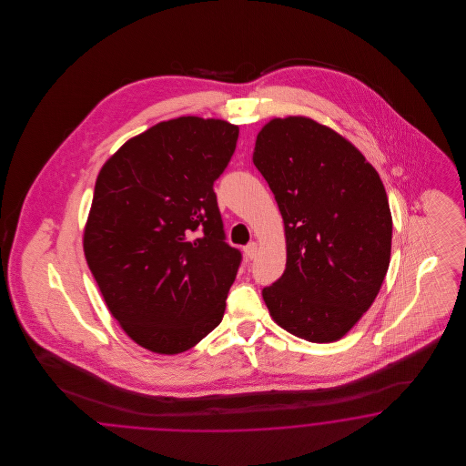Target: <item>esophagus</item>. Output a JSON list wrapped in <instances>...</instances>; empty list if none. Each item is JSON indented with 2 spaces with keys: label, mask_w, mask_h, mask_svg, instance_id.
Masks as SVG:
<instances>
[{
  "label": "esophagus",
  "mask_w": 466,
  "mask_h": 466,
  "mask_svg": "<svg viewBox=\"0 0 466 466\" xmlns=\"http://www.w3.org/2000/svg\"><path fill=\"white\" fill-rule=\"evenodd\" d=\"M244 255H246V258H249V260H253L255 257H257V253H258V246L257 243H248L243 248Z\"/></svg>",
  "instance_id": "obj_1"
}]
</instances>
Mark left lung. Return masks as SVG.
Returning <instances> with one entry per match:
<instances>
[{"label": "left lung", "mask_w": 466, "mask_h": 466, "mask_svg": "<svg viewBox=\"0 0 466 466\" xmlns=\"http://www.w3.org/2000/svg\"><path fill=\"white\" fill-rule=\"evenodd\" d=\"M253 164L279 206L287 268L262 289L272 319L309 342L350 332L376 300L393 220L372 164L346 137L308 116L272 118Z\"/></svg>", "instance_id": "8db88e82"}]
</instances>
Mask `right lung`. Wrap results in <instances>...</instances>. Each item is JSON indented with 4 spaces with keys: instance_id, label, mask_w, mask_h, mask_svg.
Returning a JSON list of instances; mask_svg holds the SVG:
<instances>
[{
    "instance_id": "obj_1",
    "label": "right lung",
    "mask_w": 466,
    "mask_h": 466,
    "mask_svg": "<svg viewBox=\"0 0 466 466\" xmlns=\"http://www.w3.org/2000/svg\"><path fill=\"white\" fill-rule=\"evenodd\" d=\"M238 136L218 118L160 122L96 179L86 258L113 318L148 351L183 353L222 321L243 257L225 243L213 183Z\"/></svg>"
}]
</instances>
